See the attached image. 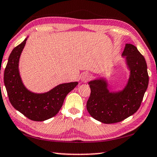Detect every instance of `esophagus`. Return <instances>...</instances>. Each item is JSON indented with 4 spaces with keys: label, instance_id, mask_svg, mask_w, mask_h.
Masks as SVG:
<instances>
[{
    "label": "esophagus",
    "instance_id": "34e87169",
    "mask_svg": "<svg viewBox=\"0 0 157 157\" xmlns=\"http://www.w3.org/2000/svg\"><path fill=\"white\" fill-rule=\"evenodd\" d=\"M90 78H91V76L88 73H83L80 75V80L82 82H88Z\"/></svg>",
    "mask_w": 157,
    "mask_h": 157
}]
</instances>
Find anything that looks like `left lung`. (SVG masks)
I'll return each instance as SVG.
<instances>
[{
    "instance_id": "obj_1",
    "label": "left lung",
    "mask_w": 157,
    "mask_h": 157,
    "mask_svg": "<svg viewBox=\"0 0 157 157\" xmlns=\"http://www.w3.org/2000/svg\"><path fill=\"white\" fill-rule=\"evenodd\" d=\"M122 56L129 71L124 88L117 91L108 89V80L100 78L89 82L91 95L86 109L95 120L105 124L124 120L139 109L147 89L149 76L144 57L134 45L127 44Z\"/></svg>"
}]
</instances>
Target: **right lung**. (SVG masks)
Returning <instances> with one entry per match:
<instances>
[{
    "instance_id": "obj_1",
    "label": "right lung",
    "mask_w": 157,
    "mask_h": 157,
    "mask_svg": "<svg viewBox=\"0 0 157 157\" xmlns=\"http://www.w3.org/2000/svg\"><path fill=\"white\" fill-rule=\"evenodd\" d=\"M28 38L15 47L10 55L4 72V83L10 103L14 109L32 121H44L59 112L66 96L78 82L60 84L42 94L32 92L26 88L20 75L18 65Z\"/></svg>"
}]
</instances>
